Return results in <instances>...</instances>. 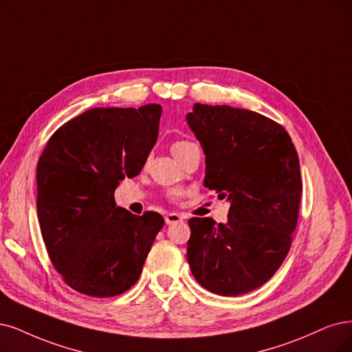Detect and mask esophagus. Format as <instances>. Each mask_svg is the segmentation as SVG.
<instances>
[{
  "label": "esophagus",
  "mask_w": 352,
  "mask_h": 352,
  "mask_svg": "<svg viewBox=\"0 0 352 352\" xmlns=\"http://www.w3.org/2000/svg\"><path fill=\"white\" fill-rule=\"evenodd\" d=\"M178 222H183V216L178 214V213H168L165 216V223L166 225H174Z\"/></svg>",
  "instance_id": "1"
}]
</instances>
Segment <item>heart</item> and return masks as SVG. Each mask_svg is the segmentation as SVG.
I'll list each match as a JSON object with an SVG mask.
<instances>
[{
    "label": "heart",
    "instance_id": "b5f03b06",
    "mask_svg": "<svg viewBox=\"0 0 352 352\" xmlns=\"http://www.w3.org/2000/svg\"><path fill=\"white\" fill-rule=\"evenodd\" d=\"M188 145H191L190 142H175L174 145H173V152L174 151H177V149H179V148H184V146H188Z\"/></svg>",
    "mask_w": 352,
    "mask_h": 352
}]
</instances>
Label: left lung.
<instances>
[{"label":"left lung","instance_id":"obj_1","mask_svg":"<svg viewBox=\"0 0 352 352\" xmlns=\"http://www.w3.org/2000/svg\"><path fill=\"white\" fill-rule=\"evenodd\" d=\"M186 120L206 156L204 187L230 203L226 223L188 220L190 270L214 294L250 293L289 254L302 196L297 151L283 126L255 111L196 102Z\"/></svg>","mask_w":352,"mask_h":352}]
</instances>
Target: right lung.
I'll return each mask as SVG.
<instances>
[{
  "instance_id": "1",
  "label": "right lung",
  "mask_w": 352,
  "mask_h": 352,
  "mask_svg": "<svg viewBox=\"0 0 352 352\" xmlns=\"http://www.w3.org/2000/svg\"><path fill=\"white\" fill-rule=\"evenodd\" d=\"M162 107H96L60 126L37 164V219L52 264L74 290L113 297L138 281L164 226L132 214L114 191L145 165Z\"/></svg>"
}]
</instances>
